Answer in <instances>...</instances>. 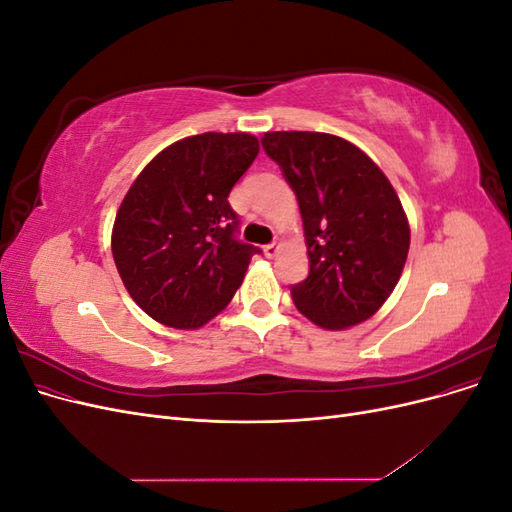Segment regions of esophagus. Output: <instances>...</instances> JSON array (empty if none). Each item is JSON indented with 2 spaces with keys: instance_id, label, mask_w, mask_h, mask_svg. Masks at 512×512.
Listing matches in <instances>:
<instances>
[{
  "instance_id": "34e87169",
  "label": "esophagus",
  "mask_w": 512,
  "mask_h": 512,
  "mask_svg": "<svg viewBox=\"0 0 512 512\" xmlns=\"http://www.w3.org/2000/svg\"><path fill=\"white\" fill-rule=\"evenodd\" d=\"M262 252H265L267 258H275L277 254H280V245H277V243H269V245L262 247Z\"/></svg>"
}]
</instances>
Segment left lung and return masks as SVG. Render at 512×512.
Returning a JSON list of instances; mask_svg holds the SVG:
<instances>
[{"instance_id": "1", "label": "left lung", "mask_w": 512, "mask_h": 512, "mask_svg": "<svg viewBox=\"0 0 512 512\" xmlns=\"http://www.w3.org/2000/svg\"><path fill=\"white\" fill-rule=\"evenodd\" d=\"M262 147L297 194L309 275L292 301L316 327L344 331L391 297L410 250L401 200L363 149L324 132H265Z\"/></svg>"}]
</instances>
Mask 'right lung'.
<instances>
[{
  "label": "right lung",
  "mask_w": 512,
  "mask_h": 512,
  "mask_svg": "<svg viewBox=\"0 0 512 512\" xmlns=\"http://www.w3.org/2000/svg\"><path fill=\"white\" fill-rule=\"evenodd\" d=\"M258 151L247 132L181 138L123 196L111 235L115 267L134 303L164 327L200 329L218 316L260 252L235 239L228 203Z\"/></svg>",
  "instance_id": "right-lung-1"
}]
</instances>
